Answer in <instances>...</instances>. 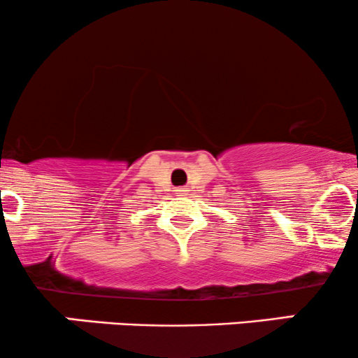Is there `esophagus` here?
Returning <instances> with one entry per match:
<instances>
[{"instance_id": "obj_1", "label": "esophagus", "mask_w": 358, "mask_h": 358, "mask_svg": "<svg viewBox=\"0 0 358 358\" xmlns=\"http://www.w3.org/2000/svg\"><path fill=\"white\" fill-rule=\"evenodd\" d=\"M184 192V189H178V194H182Z\"/></svg>"}]
</instances>
